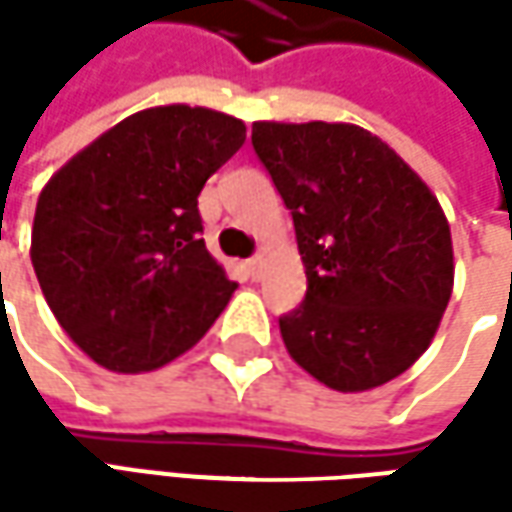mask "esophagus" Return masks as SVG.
Wrapping results in <instances>:
<instances>
[{
	"label": "esophagus",
	"instance_id": "34e87169",
	"mask_svg": "<svg viewBox=\"0 0 512 512\" xmlns=\"http://www.w3.org/2000/svg\"><path fill=\"white\" fill-rule=\"evenodd\" d=\"M245 267H247V276H250L253 282H259V279H262V273H265V259H262V256H253V259H247Z\"/></svg>",
	"mask_w": 512,
	"mask_h": 512
}]
</instances>
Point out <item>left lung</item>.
I'll list each match as a JSON object with an SVG mask.
<instances>
[{
    "instance_id": "left-lung-1",
    "label": "left lung",
    "mask_w": 512,
    "mask_h": 512,
    "mask_svg": "<svg viewBox=\"0 0 512 512\" xmlns=\"http://www.w3.org/2000/svg\"><path fill=\"white\" fill-rule=\"evenodd\" d=\"M250 139L307 273L305 302L279 319L287 353L342 393L396 379L427 350L453 293L439 199L356 125L256 122Z\"/></svg>"
}]
</instances>
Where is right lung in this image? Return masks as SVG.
Wrapping results in <instances>:
<instances>
[{
  "label": "right lung",
  "instance_id": "1",
  "mask_svg": "<svg viewBox=\"0 0 512 512\" xmlns=\"http://www.w3.org/2000/svg\"><path fill=\"white\" fill-rule=\"evenodd\" d=\"M245 145V122L148 108L102 133L39 193L30 262L56 322L116 373L199 342L236 282L207 253L199 193Z\"/></svg>",
  "mask_w": 512,
  "mask_h": 512
}]
</instances>
